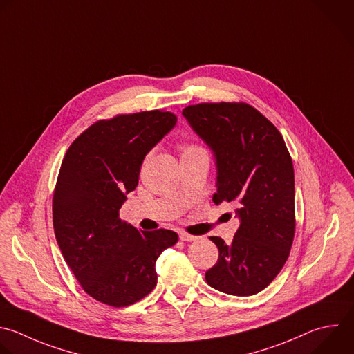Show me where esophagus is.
Returning a JSON list of instances; mask_svg holds the SVG:
<instances>
[{
  "label": "esophagus",
  "mask_w": 354,
  "mask_h": 354,
  "mask_svg": "<svg viewBox=\"0 0 354 354\" xmlns=\"http://www.w3.org/2000/svg\"><path fill=\"white\" fill-rule=\"evenodd\" d=\"M179 239L183 241V242H193L197 239V236H194V234H189L186 232H180L179 233Z\"/></svg>",
  "instance_id": "obj_1"
}]
</instances>
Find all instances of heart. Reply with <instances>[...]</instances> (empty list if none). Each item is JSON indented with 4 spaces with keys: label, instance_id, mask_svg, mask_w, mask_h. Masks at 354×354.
I'll return each mask as SVG.
<instances>
[{
    "label": "heart",
    "instance_id": "obj_1",
    "mask_svg": "<svg viewBox=\"0 0 354 354\" xmlns=\"http://www.w3.org/2000/svg\"><path fill=\"white\" fill-rule=\"evenodd\" d=\"M180 153H182V156H190V154H200V153H205V151L200 146L187 142V143L180 145Z\"/></svg>",
    "mask_w": 354,
    "mask_h": 354
}]
</instances>
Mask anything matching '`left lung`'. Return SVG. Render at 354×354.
Masks as SVG:
<instances>
[{"label": "left lung", "instance_id": "8db88e82", "mask_svg": "<svg viewBox=\"0 0 354 354\" xmlns=\"http://www.w3.org/2000/svg\"><path fill=\"white\" fill-rule=\"evenodd\" d=\"M182 113L216 158L212 201L236 203L241 218L230 245L209 238L219 256L205 281L227 295H256L281 272L293 243L292 157L274 124L248 102H200Z\"/></svg>", "mask_w": 354, "mask_h": 354}]
</instances>
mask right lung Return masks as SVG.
Returning a JSON list of instances; mask_svg holds the SVG:
<instances>
[{
  "mask_svg": "<svg viewBox=\"0 0 354 354\" xmlns=\"http://www.w3.org/2000/svg\"><path fill=\"white\" fill-rule=\"evenodd\" d=\"M176 121L164 109L100 120L62 160L53 196L55 238L82 289L100 303L127 307L146 297L157 285L158 256L178 242L174 230L143 232L120 218L146 154Z\"/></svg>",
  "mask_w": 354,
  "mask_h": 354,
  "instance_id": "1",
  "label": "right lung"
}]
</instances>
